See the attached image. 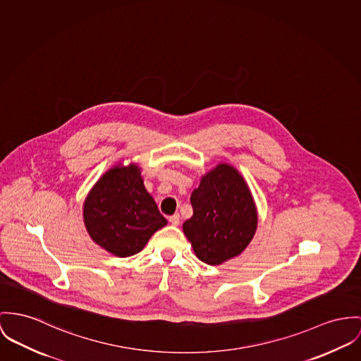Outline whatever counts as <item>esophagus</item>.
<instances>
[{"label": "esophagus", "mask_w": 361, "mask_h": 361, "mask_svg": "<svg viewBox=\"0 0 361 361\" xmlns=\"http://www.w3.org/2000/svg\"><path fill=\"white\" fill-rule=\"evenodd\" d=\"M180 220H181V219H180V214H178V213H176V214H173V216L169 217V222H170L171 225H174V226H177V225L180 224Z\"/></svg>", "instance_id": "34e87169"}]
</instances>
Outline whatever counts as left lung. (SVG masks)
Returning a JSON list of instances; mask_svg holds the SVG:
<instances>
[{
    "mask_svg": "<svg viewBox=\"0 0 361 361\" xmlns=\"http://www.w3.org/2000/svg\"><path fill=\"white\" fill-rule=\"evenodd\" d=\"M194 214L183 224L196 257L219 265L247 247L257 228L249 188L236 169L219 165L191 194Z\"/></svg>",
    "mask_w": 361,
    "mask_h": 361,
    "instance_id": "1",
    "label": "left lung"
}]
</instances>
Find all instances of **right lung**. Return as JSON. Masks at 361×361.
Instances as JSON below:
<instances>
[{
  "label": "right lung",
  "instance_id": "right-lung-1",
  "mask_svg": "<svg viewBox=\"0 0 361 361\" xmlns=\"http://www.w3.org/2000/svg\"><path fill=\"white\" fill-rule=\"evenodd\" d=\"M83 221L90 238L118 257L137 254L167 224L135 165L114 167L96 183L83 204Z\"/></svg>",
  "mask_w": 361,
  "mask_h": 361
}]
</instances>
